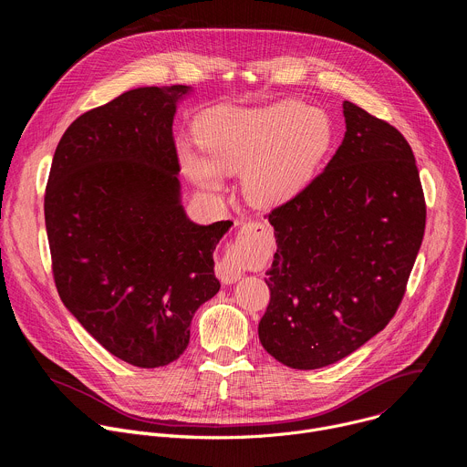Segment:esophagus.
I'll return each instance as SVG.
<instances>
[{"mask_svg":"<svg viewBox=\"0 0 467 467\" xmlns=\"http://www.w3.org/2000/svg\"><path fill=\"white\" fill-rule=\"evenodd\" d=\"M260 227V223H244L242 225V231H253ZM216 275L222 279V283L225 285H233L236 281L242 279L244 275V268H242V262L238 260V256H234L233 253H227L218 264H216Z\"/></svg>","mask_w":467,"mask_h":467,"instance_id":"obj_1","label":"esophagus"}]
</instances>
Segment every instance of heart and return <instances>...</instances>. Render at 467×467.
I'll return each mask as SVG.
<instances>
[{"instance_id":"heart-1","label":"heart","mask_w":467,"mask_h":467,"mask_svg":"<svg viewBox=\"0 0 467 467\" xmlns=\"http://www.w3.org/2000/svg\"><path fill=\"white\" fill-rule=\"evenodd\" d=\"M193 130L205 157L179 148L182 171L209 192L222 188V173H244V192L260 207L292 199L335 140L328 116L299 99L256 109L216 107L195 119Z\"/></svg>"}]
</instances>
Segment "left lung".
Instances as JSON below:
<instances>
[{
	"label": "left lung",
	"instance_id": "left-lung-1",
	"mask_svg": "<svg viewBox=\"0 0 467 467\" xmlns=\"http://www.w3.org/2000/svg\"><path fill=\"white\" fill-rule=\"evenodd\" d=\"M344 116L335 157L268 214L277 253L258 338L294 369L335 364L389 323L425 233V195L405 137L351 101Z\"/></svg>",
	"mask_w": 467,
	"mask_h": 467
}]
</instances>
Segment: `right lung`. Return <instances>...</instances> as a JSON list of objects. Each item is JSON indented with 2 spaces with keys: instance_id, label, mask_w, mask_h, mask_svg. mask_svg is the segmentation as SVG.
I'll return each instance as SVG.
<instances>
[{
  "instance_id": "obj_1",
  "label": "right lung",
  "mask_w": 467,
  "mask_h": 467,
  "mask_svg": "<svg viewBox=\"0 0 467 467\" xmlns=\"http://www.w3.org/2000/svg\"><path fill=\"white\" fill-rule=\"evenodd\" d=\"M190 87H144L79 116L62 135L44 195L57 292L119 360L161 368L190 342L220 281L213 253L231 222L197 225L181 205L173 140Z\"/></svg>"
}]
</instances>
